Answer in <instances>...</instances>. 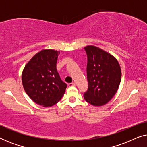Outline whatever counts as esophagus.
Segmentation results:
<instances>
[{
	"label": "esophagus",
	"mask_w": 147,
	"mask_h": 147,
	"mask_svg": "<svg viewBox=\"0 0 147 147\" xmlns=\"http://www.w3.org/2000/svg\"><path fill=\"white\" fill-rule=\"evenodd\" d=\"M68 86H69V87H72V86H76V84L74 83V82H72V83H69L68 84Z\"/></svg>",
	"instance_id": "1"
}]
</instances>
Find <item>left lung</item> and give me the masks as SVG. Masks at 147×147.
Wrapping results in <instances>:
<instances>
[{
    "label": "left lung",
    "mask_w": 147,
    "mask_h": 147,
    "mask_svg": "<svg viewBox=\"0 0 147 147\" xmlns=\"http://www.w3.org/2000/svg\"><path fill=\"white\" fill-rule=\"evenodd\" d=\"M87 53L88 88L84 100L95 106L107 104L115 95L121 81V69L111 54L94 45L84 47Z\"/></svg>",
    "instance_id": "left-lung-1"
}]
</instances>
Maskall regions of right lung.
<instances>
[{"mask_svg": "<svg viewBox=\"0 0 147 147\" xmlns=\"http://www.w3.org/2000/svg\"><path fill=\"white\" fill-rule=\"evenodd\" d=\"M59 51L43 49L26 64L22 83L29 97L36 104L49 107L57 104L65 93L67 84L62 81L56 63Z\"/></svg>", "mask_w": 147, "mask_h": 147, "instance_id": "right-lung-1", "label": "right lung"}]
</instances>
